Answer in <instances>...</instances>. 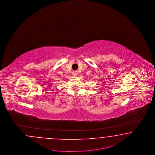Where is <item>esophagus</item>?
<instances>
[{"label": "esophagus", "mask_w": 155, "mask_h": 155, "mask_svg": "<svg viewBox=\"0 0 155 155\" xmlns=\"http://www.w3.org/2000/svg\"><path fill=\"white\" fill-rule=\"evenodd\" d=\"M72 75H73V76H76L77 75H78V72L77 71H74L73 72H72Z\"/></svg>", "instance_id": "34e87169"}]
</instances>
